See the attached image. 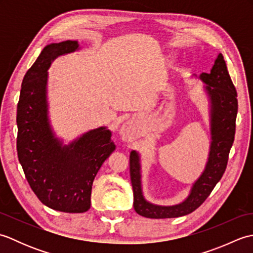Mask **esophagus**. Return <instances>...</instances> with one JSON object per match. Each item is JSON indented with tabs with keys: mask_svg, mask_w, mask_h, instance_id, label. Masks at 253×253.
<instances>
[{
	"mask_svg": "<svg viewBox=\"0 0 253 253\" xmlns=\"http://www.w3.org/2000/svg\"><path fill=\"white\" fill-rule=\"evenodd\" d=\"M130 132H131V130H130V127L129 126L126 125V126H124L122 128V133H123V136H124V138H125V139L129 138Z\"/></svg>",
	"mask_w": 253,
	"mask_h": 253,
	"instance_id": "1",
	"label": "esophagus"
}]
</instances>
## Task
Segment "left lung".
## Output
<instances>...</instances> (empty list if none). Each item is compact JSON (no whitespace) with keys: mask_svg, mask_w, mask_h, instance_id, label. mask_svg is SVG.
Returning a JSON list of instances; mask_svg holds the SVG:
<instances>
[{"mask_svg":"<svg viewBox=\"0 0 253 253\" xmlns=\"http://www.w3.org/2000/svg\"><path fill=\"white\" fill-rule=\"evenodd\" d=\"M199 78L206 84L204 90L210 100L212 141L206 168L200 177L193 182L189 195L184 201L175 206H158L147 201L143 197L140 157L133 150L130 152L129 168L133 208L139 215L148 218H171L187 215L206 201L226 169L228 154L235 138L238 101L237 91L221 53L214 62L211 72L202 73Z\"/></svg>","mask_w":253,"mask_h":253,"instance_id":"obj_1","label":"left lung"}]
</instances>
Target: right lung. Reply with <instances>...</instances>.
I'll return each instance as SVG.
<instances>
[{"mask_svg": "<svg viewBox=\"0 0 253 253\" xmlns=\"http://www.w3.org/2000/svg\"><path fill=\"white\" fill-rule=\"evenodd\" d=\"M78 49L77 41L67 40L42 50L23 79L16 118L17 154L27 181L44 206L66 213L90 209L94 177L115 150L106 127L89 130L66 146L50 125L47 69L57 56Z\"/></svg>", "mask_w": 253, "mask_h": 253, "instance_id": "right-lung-1", "label": "right lung"}]
</instances>
